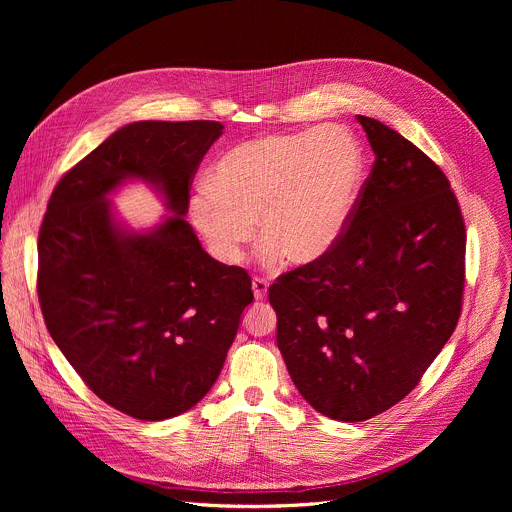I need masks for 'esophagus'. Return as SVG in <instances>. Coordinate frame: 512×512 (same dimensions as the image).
Masks as SVG:
<instances>
[{"instance_id": "34e87169", "label": "esophagus", "mask_w": 512, "mask_h": 512, "mask_svg": "<svg viewBox=\"0 0 512 512\" xmlns=\"http://www.w3.org/2000/svg\"><path fill=\"white\" fill-rule=\"evenodd\" d=\"M251 287H253V296H255V300H265V298H267L269 283H267L263 277H253Z\"/></svg>"}]
</instances>
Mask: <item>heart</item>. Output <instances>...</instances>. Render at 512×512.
<instances>
[{
	"label": "heart",
	"mask_w": 512,
	"mask_h": 512,
	"mask_svg": "<svg viewBox=\"0 0 512 512\" xmlns=\"http://www.w3.org/2000/svg\"><path fill=\"white\" fill-rule=\"evenodd\" d=\"M362 180L364 156L346 129L269 133L218 158L188 212L218 261L241 263L257 221L263 263L275 265L287 255L306 265L344 237Z\"/></svg>",
	"instance_id": "heart-1"
}]
</instances>
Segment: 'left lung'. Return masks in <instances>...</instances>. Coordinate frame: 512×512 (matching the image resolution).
I'll return each instance as SVG.
<instances>
[{"label":"left lung","instance_id":"left-lung-1","mask_svg":"<svg viewBox=\"0 0 512 512\" xmlns=\"http://www.w3.org/2000/svg\"><path fill=\"white\" fill-rule=\"evenodd\" d=\"M356 119L375 164L344 237L269 287L291 381L316 411L348 423L399 403L450 340L466 255L440 166L389 125Z\"/></svg>","mask_w":512,"mask_h":512}]
</instances>
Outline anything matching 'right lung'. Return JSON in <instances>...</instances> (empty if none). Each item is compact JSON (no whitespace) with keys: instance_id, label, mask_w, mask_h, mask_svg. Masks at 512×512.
I'll list each match as a JSON object with an SVG mask.
<instances>
[{"instance_id":"obj_1","label":"right lung","mask_w":512,"mask_h":512,"mask_svg":"<svg viewBox=\"0 0 512 512\" xmlns=\"http://www.w3.org/2000/svg\"><path fill=\"white\" fill-rule=\"evenodd\" d=\"M218 121H135L56 184L38 237L46 328L87 387L143 421L192 409L221 375L253 302L245 269L212 259L184 221L190 184ZM152 185L171 214L148 232L108 196Z\"/></svg>"}]
</instances>
